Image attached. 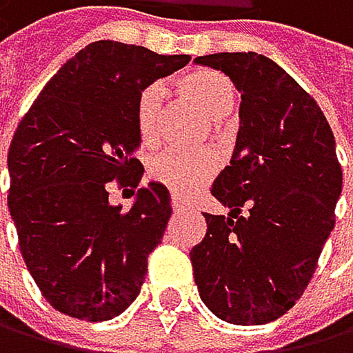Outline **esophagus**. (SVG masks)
<instances>
[{
    "instance_id": "obj_1",
    "label": "esophagus",
    "mask_w": 353,
    "mask_h": 353,
    "mask_svg": "<svg viewBox=\"0 0 353 353\" xmlns=\"http://www.w3.org/2000/svg\"><path fill=\"white\" fill-rule=\"evenodd\" d=\"M171 208H173V212H182L186 206H184V203H182L178 197H173V199H171Z\"/></svg>"
}]
</instances>
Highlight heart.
<instances>
[{
  "label": "heart",
  "mask_w": 353,
  "mask_h": 353,
  "mask_svg": "<svg viewBox=\"0 0 353 353\" xmlns=\"http://www.w3.org/2000/svg\"><path fill=\"white\" fill-rule=\"evenodd\" d=\"M180 95L193 101L210 117H225L234 103V86L228 77L212 69H195L178 80ZM162 101L165 90L160 84H147L137 99V128L145 145H154L160 139ZM219 169V158L214 152H182L162 150L150 160V175L160 186L169 188L173 195L188 197L212 180Z\"/></svg>",
  "instance_id": "obj_1"
}]
</instances>
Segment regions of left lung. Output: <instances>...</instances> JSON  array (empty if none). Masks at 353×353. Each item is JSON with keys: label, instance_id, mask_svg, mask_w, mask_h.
<instances>
[{"label": "left lung", "instance_id": "obj_1", "mask_svg": "<svg viewBox=\"0 0 353 353\" xmlns=\"http://www.w3.org/2000/svg\"><path fill=\"white\" fill-rule=\"evenodd\" d=\"M241 90V128L210 193L230 214H208L191 250L201 301L228 323L260 325L295 306L334 228L343 188L334 134L316 101L256 52L195 58ZM248 212L242 214V208Z\"/></svg>", "mask_w": 353, "mask_h": 353}]
</instances>
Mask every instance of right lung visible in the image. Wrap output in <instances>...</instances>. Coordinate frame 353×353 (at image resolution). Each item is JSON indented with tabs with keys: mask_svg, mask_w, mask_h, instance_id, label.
<instances>
[{
	"mask_svg": "<svg viewBox=\"0 0 353 353\" xmlns=\"http://www.w3.org/2000/svg\"><path fill=\"white\" fill-rule=\"evenodd\" d=\"M188 60L139 45L90 43L21 119L8 150V208L21 256L58 312L108 321L139 297L171 197L150 182L123 210L110 206L108 186H139V93Z\"/></svg>",
	"mask_w": 353,
	"mask_h": 353,
	"instance_id": "add662e5",
	"label": "right lung"
}]
</instances>
